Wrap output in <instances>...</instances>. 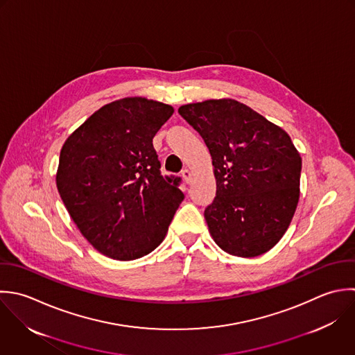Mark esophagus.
I'll return each mask as SVG.
<instances>
[{
    "instance_id": "34e87169",
    "label": "esophagus",
    "mask_w": 355,
    "mask_h": 355,
    "mask_svg": "<svg viewBox=\"0 0 355 355\" xmlns=\"http://www.w3.org/2000/svg\"><path fill=\"white\" fill-rule=\"evenodd\" d=\"M181 175H182V178H184V181H185L187 184H189V182H191V180H192V173H191V170H188V168L182 170Z\"/></svg>"
}]
</instances>
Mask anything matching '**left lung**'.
Wrapping results in <instances>:
<instances>
[{
  "instance_id": "obj_1",
  "label": "left lung",
  "mask_w": 355,
  "mask_h": 355,
  "mask_svg": "<svg viewBox=\"0 0 355 355\" xmlns=\"http://www.w3.org/2000/svg\"><path fill=\"white\" fill-rule=\"evenodd\" d=\"M178 113L211 155L216 198L209 232L227 253L257 257L285 235L300 198L302 157L289 134L231 98L182 105Z\"/></svg>"
}]
</instances>
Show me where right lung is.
Wrapping results in <instances>:
<instances>
[{
  "mask_svg": "<svg viewBox=\"0 0 355 355\" xmlns=\"http://www.w3.org/2000/svg\"><path fill=\"white\" fill-rule=\"evenodd\" d=\"M174 107L142 96L110 102L64 141L58 192L81 235L106 257L130 261L164 239L184 200L163 177L152 139Z\"/></svg>",
  "mask_w": 355,
  "mask_h": 355,
  "instance_id": "1",
  "label": "right lung"
}]
</instances>
